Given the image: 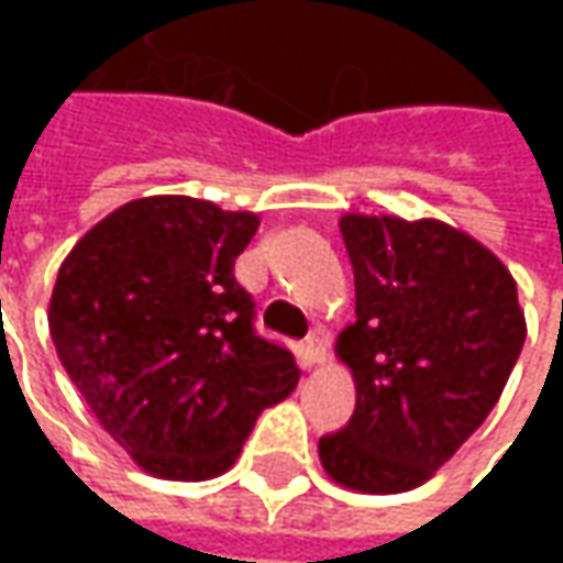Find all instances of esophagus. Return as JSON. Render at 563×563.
Wrapping results in <instances>:
<instances>
[{
  "label": "esophagus",
  "mask_w": 563,
  "mask_h": 563,
  "mask_svg": "<svg viewBox=\"0 0 563 563\" xmlns=\"http://www.w3.org/2000/svg\"><path fill=\"white\" fill-rule=\"evenodd\" d=\"M329 360V338L322 335V332H316L303 341V347H300V363L307 366V369H313V366H322Z\"/></svg>",
  "instance_id": "1"
}]
</instances>
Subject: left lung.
Masks as SVG:
<instances>
[{
	"instance_id": "8db88e82",
	"label": "left lung",
	"mask_w": 563,
	"mask_h": 563,
	"mask_svg": "<svg viewBox=\"0 0 563 563\" xmlns=\"http://www.w3.org/2000/svg\"><path fill=\"white\" fill-rule=\"evenodd\" d=\"M357 319L338 335L357 407L319 439L338 486L410 492L454 457L498 404L527 319L508 266L439 219L341 216Z\"/></svg>"
}]
</instances>
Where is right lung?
<instances>
[{
	"instance_id": "right-lung-1",
	"label": "right lung",
	"mask_w": 563,
	"mask_h": 563,
	"mask_svg": "<svg viewBox=\"0 0 563 563\" xmlns=\"http://www.w3.org/2000/svg\"><path fill=\"white\" fill-rule=\"evenodd\" d=\"M256 228V212L141 197L90 228L58 269L55 354L150 476L225 473L256 417L297 388L291 351L253 332V297L234 282Z\"/></svg>"
}]
</instances>
